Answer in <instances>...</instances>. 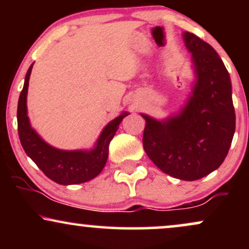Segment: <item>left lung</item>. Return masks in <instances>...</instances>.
<instances>
[{
    "instance_id": "obj_1",
    "label": "left lung",
    "mask_w": 249,
    "mask_h": 249,
    "mask_svg": "<svg viewBox=\"0 0 249 249\" xmlns=\"http://www.w3.org/2000/svg\"><path fill=\"white\" fill-rule=\"evenodd\" d=\"M182 37L196 77L192 95L165 121L142 113L146 121L142 145L162 172L193 181L224 162L235 132V112L230 73L216 51L188 31Z\"/></svg>"
}]
</instances>
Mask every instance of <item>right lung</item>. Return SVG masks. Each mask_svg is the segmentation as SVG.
<instances>
[{"instance_id":"right-lung-1","label":"right lung","mask_w":249,"mask_h":249,"mask_svg":"<svg viewBox=\"0 0 249 249\" xmlns=\"http://www.w3.org/2000/svg\"><path fill=\"white\" fill-rule=\"evenodd\" d=\"M33 65L34 63L25 75L23 90L21 91L17 105V126L22 147L39 170L57 184L76 185L96 178L107 164L111 139L128 112H123L103 128L92 150L65 151L53 147L31 127L28 117L27 93Z\"/></svg>"}]
</instances>
